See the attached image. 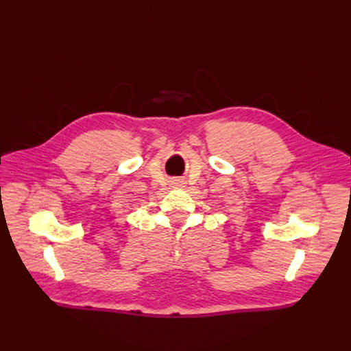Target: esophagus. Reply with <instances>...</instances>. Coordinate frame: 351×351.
<instances>
[{
	"label": "esophagus",
	"instance_id": "1",
	"mask_svg": "<svg viewBox=\"0 0 351 351\" xmlns=\"http://www.w3.org/2000/svg\"><path fill=\"white\" fill-rule=\"evenodd\" d=\"M177 184H180V186H182V184H183V182H182V180H178V182H177Z\"/></svg>",
	"mask_w": 351,
	"mask_h": 351
}]
</instances>
